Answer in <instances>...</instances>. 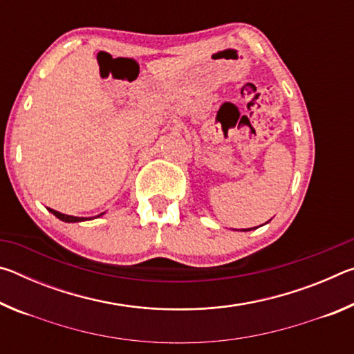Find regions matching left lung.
Masks as SVG:
<instances>
[{"mask_svg": "<svg viewBox=\"0 0 354 354\" xmlns=\"http://www.w3.org/2000/svg\"><path fill=\"white\" fill-rule=\"evenodd\" d=\"M250 230H251V227H250ZM250 230H242V231H250Z\"/></svg>", "mask_w": 354, "mask_h": 354, "instance_id": "8db88e82", "label": "left lung"}]
</instances>
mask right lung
<instances>
[{
	"instance_id": "1",
	"label": "right lung",
	"mask_w": 354,
	"mask_h": 354,
	"mask_svg": "<svg viewBox=\"0 0 354 354\" xmlns=\"http://www.w3.org/2000/svg\"><path fill=\"white\" fill-rule=\"evenodd\" d=\"M48 211H50L53 215H56V217H57L59 220L65 221V223H77V221H86V220H92V218H93V217H73V215L61 214V212H57V211H55V209H50V207H48ZM103 214H104V212H103ZM103 214L97 215V217H101V215H103Z\"/></svg>"
}]
</instances>
